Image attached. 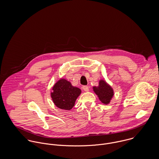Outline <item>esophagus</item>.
<instances>
[{
  "mask_svg": "<svg viewBox=\"0 0 159 159\" xmlns=\"http://www.w3.org/2000/svg\"><path fill=\"white\" fill-rule=\"evenodd\" d=\"M83 89L84 91H86V92L89 91V87L87 86H83Z\"/></svg>",
  "mask_w": 159,
  "mask_h": 159,
  "instance_id": "34e87169",
  "label": "esophagus"
}]
</instances>
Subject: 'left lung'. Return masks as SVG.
Instances as JSON below:
<instances>
[{"label": "left lung", "mask_w": 159, "mask_h": 159, "mask_svg": "<svg viewBox=\"0 0 159 159\" xmlns=\"http://www.w3.org/2000/svg\"><path fill=\"white\" fill-rule=\"evenodd\" d=\"M93 90L98 95L100 100L105 105L108 104L113 97L114 92L112 88L104 80H100L98 86L93 87Z\"/></svg>", "instance_id": "1"}]
</instances>
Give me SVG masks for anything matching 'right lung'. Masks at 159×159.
<instances>
[{"mask_svg":"<svg viewBox=\"0 0 159 159\" xmlns=\"http://www.w3.org/2000/svg\"><path fill=\"white\" fill-rule=\"evenodd\" d=\"M80 89L73 87L66 79H61L53 86L51 96L55 105L59 108L70 110L81 94Z\"/></svg>","mask_w":159,"mask_h":159,"instance_id":"obj_1","label":"right lung"}]
</instances>
